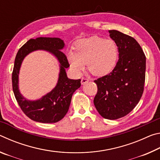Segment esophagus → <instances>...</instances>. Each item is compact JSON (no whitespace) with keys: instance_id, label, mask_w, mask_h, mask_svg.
<instances>
[{"instance_id":"34e87169","label":"esophagus","mask_w":160,"mask_h":160,"mask_svg":"<svg viewBox=\"0 0 160 160\" xmlns=\"http://www.w3.org/2000/svg\"><path fill=\"white\" fill-rule=\"evenodd\" d=\"M88 82H89V80L85 78H82V79H81V84H82V85H85V84H86Z\"/></svg>"}]
</instances>
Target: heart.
Segmentation results:
<instances>
[{
  "label": "heart",
  "mask_w": 160,
  "mask_h": 160,
  "mask_svg": "<svg viewBox=\"0 0 160 160\" xmlns=\"http://www.w3.org/2000/svg\"><path fill=\"white\" fill-rule=\"evenodd\" d=\"M118 55V46L113 40L92 37L80 40L75 45V52L68 53V59L74 71L80 72L87 63L90 72L99 76L112 71Z\"/></svg>",
  "instance_id": "obj_1"
}]
</instances>
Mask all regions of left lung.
Segmentation results:
<instances>
[{
    "mask_svg": "<svg viewBox=\"0 0 160 160\" xmlns=\"http://www.w3.org/2000/svg\"><path fill=\"white\" fill-rule=\"evenodd\" d=\"M118 48V60L107 75L94 81L97 93L94 104L103 118L115 120L126 116L139 102L144 90L146 57L134 38L109 30Z\"/></svg>",
    "mask_w": 160,
    "mask_h": 160,
    "instance_id": "left-lung-1",
    "label": "left lung"
}]
</instances>
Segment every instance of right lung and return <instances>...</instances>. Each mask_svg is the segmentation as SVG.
Masks as SVG:
<instances>
[{
    "mask_svg": "<svg viewBox=\"0 0 160 160\" xmlns=\"http://www.w3.org/2000/svg\"><path fill=\"white\" fill-rule=\"evenodd\" d=\"M65 46L60 38L38 37L27 42L16 55L12 74V90L16 100L27 116L37 122L51 123L61 120L68 112L72 94L81 85L80 79L72 80L67 77L66 68L70 66L66 56L62 52ZM44 50L52 53L60 63L58 82L50 93L41 99L30 101L19 92L18 87V73L21 64L25 56L32 51Z\"/></svg>",
    "mask_w": 160,
    "mask_h": 160,
    "instance_id": "right-lung-1",
    "label": "right lung"
}]
</instances>
